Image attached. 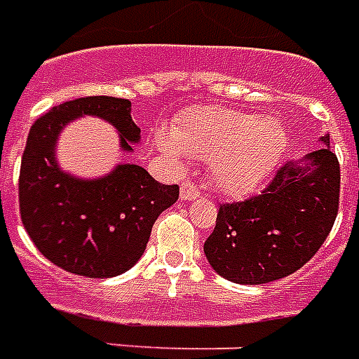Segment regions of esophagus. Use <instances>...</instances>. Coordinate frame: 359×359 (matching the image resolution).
Masks as SVG:
<instances>
[{"label":"esophagus","mask_w":359,"mask_h":359,"mask_svg":"<svg viewBox=\"0 0 359 359\" xmlns=\"http://www.w3.org/2000/svg\"><path fill=\"white\" fill-rule=\"evenodd\" d=\"M198 198H200V190H198L194 184L184 182V184L180 187V200H182V202H192V200H198Z\"/></svg>","instance_id":"1"}]
</instances>
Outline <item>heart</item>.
<instances>
[{
	"mask_svg": "<svg viewBox=\"0 0 359 359\" xmlns=\"http://www.w3.org/2000/svg\"><path fill=\"white\" fill-rule=\"evenodd\" d=\"M156 146L172 167L187 165L190 157L208 159L213 187L242 198L256 192L283 161L288 134L277 118L202 105L182 113L172 128H159Z\"/></svg>",
	"mask_w": 359,
	"mask_h": 359,
	"instance_id": "1",
	"label": "heart"
}]
</instances>
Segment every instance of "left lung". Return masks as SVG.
I'll list each match as a JSON object with an SVG mask.
<instances>
[{"instance_id": "left-lung-1", "label": "left lung", "mask_w": 359, "mask_h": 359, "mask_svg": "<svg viewBox=\"0 0 359 359\" xmlns=\"http://www.w3.org/2000/svg\"><path fill=\"white\" fill-rule=\"evenodd\" d=\"M323 144L286 163L264 194L219 208L203 244L210 265L238 285H265L308 264L329 236L339 211L340 165Z\"/></svg>"}]
</instances>
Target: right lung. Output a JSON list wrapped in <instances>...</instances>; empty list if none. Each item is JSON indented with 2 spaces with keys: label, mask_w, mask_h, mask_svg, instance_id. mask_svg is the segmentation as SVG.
<instances>
[{
  "label": "right lung",
  "mask_w": 359,
  "mask_h": 359,
  "mask_svg": "<svg viewBox=\"0 0 359 359\" xmlns=\"http://www.w3.org/2000/svg\"><path fill=\"white\" fill-rule=\"evenodd\" d=\"M81 117L109 123L125 154L140 144L128 100L90 95L50 109L28 133L19 177L20 219L51 264L81 277H117L140 259L156 219L179 200V187L157 182L134 163H118L95 179L63 171L59 136Z\"/></svg>",
  "instance_id": "right-lung-1"
}]
</instances>
